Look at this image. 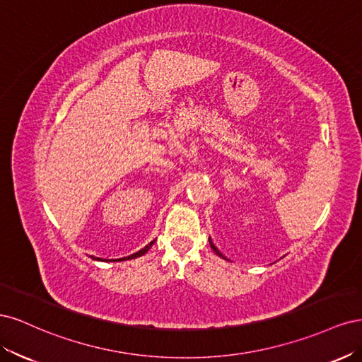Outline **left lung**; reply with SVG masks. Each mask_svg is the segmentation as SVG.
Instances as JSON below:
<instances>
[{
  "mask_svg": "<svg viewBox=\"0 0 362 362\" xmlns=\"http://www.w3.org/2000/svg\"><path fill=\"white\" fill-rule=\"evenodd\" d=\"M210 245H211V247H213V250H214V252H216V254H217V255H218V257H222V258H225V257H223V255H222V254H221V252H218V250H217V247H216V246H214V245H213V242H211V240H210Z\"/></svg>",
  "mask_w": 362,
  "mask_h": 362,
  "instance_id": "obj_1",
  "label": "left lung"
}]
</instances>
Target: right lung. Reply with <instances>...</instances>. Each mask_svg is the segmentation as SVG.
Listing matches in <instances>:
<instances>
[{
	"label": "right lung",
	"instance_id": "right-lung-1",
	"mask_svg": "<svg viewBox=\"0 0 362 362\" xmlns=\"http://www.w3.org/2000/svg\"><path fill=\"white\" fill-rule=\"evenodd\" d=\"M156 243V240H154V242H151L148 246H145L144 249H141V250H139V252H136V254H133V255H129V257H125V258H120L119 261H124V259H133V258H137V257H140V255H144V254H146V252L151 249V246L152 245H154ZM93 258V257H92ZM95 259H100V258H95ZM112 261V259H110ZM113 261H117V259H113Z\"/></svg>",
	"mask_w": 362,
	"mask_h": 362
}]
</instances>
